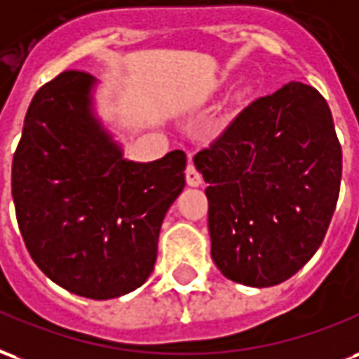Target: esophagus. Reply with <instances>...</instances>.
<instances>
[{
  "mask_svg": "<svg viewBox=\"0 0 359 359\" xmlns=\"http://www.w3.org/2000/svg\"><path fill=\"white\" fill-rule=\"evenodd\" d=\"M185 180H187V185H191V187H198L203 183V177H201L197 168L191 162L187 164V168H185Z\"/></svg>",
  "mask_w": 359,
  "mask_h": 359,
  "instance_id": "1",
  "label": "esophagus"
}]
</instances>
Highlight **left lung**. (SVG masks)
Instances as JSON below:
<instances>
[{
  "label": "left lung",
  "mask_w": 359,
  "mask_h": 359,
  "mask_svg": "<svg viewBox=\"0 0 359 359\" xmlns=\"http://www.w3.org/2000/svg\"><path fill=\"white\" fill-rule=\"evenodd\" d=\"M208 197L210 255L235 283L273 287L321 245L342 176V151L318 90L289 82L260 97L195 154Z\"/></svg>",
  "instance_id": "obj_1"
}]
</instances>
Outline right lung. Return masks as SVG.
<instances>
[{
	"instance_id": "1",
	"label": "right lung",
	"mask_w": 359,
	"mask_h": 359,
	"mask_svg": "<svg viewBox=\"0 0 359 359\" xmlns=\"http://www.w3.org/2000/svg\"><path fill=\"white\" fill-rule=\"evenodd\" d=\"M99 82L69 70L34 95L13 156L20 235L36 266L78 297L145 283L162 219L185 187V153L128 161L95 109Z\"/></svg>"
}]
</instances>
